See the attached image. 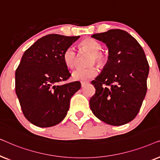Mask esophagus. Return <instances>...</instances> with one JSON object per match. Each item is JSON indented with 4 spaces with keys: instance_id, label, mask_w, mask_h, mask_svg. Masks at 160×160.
<instances>
[{
    "instance_id": "1",
    "label": "esophagus",
    "mask_w": 160,
    "mask_h": 160,
    "mask_svg": "<svg viewBox=\"0 0 160 160\" xmlns=\"http://www.w3.org/2000/svg\"><path fill=\"white\" fill-rule=\"evenodd\" d=\"M88 82H81V85H82V87H84L87 84H88Z\"/></svg>"
}]
</instances>
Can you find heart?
<instances>
[{"mask_svg":"<svg viewBox=\"0 0 160 160\" xmlns=\"http://www.w3.org/2000/svg\"><path fill=\"white\" fill-rule=\"evenodd\" d=\"M78 49L81 52H91L90 63L96 62L100 67L106 65L108 61V57L105 52L101 51L102 45L92 38H85L78 43ZM77 53L73 47H68L65 49L62 54L63 62L67 67L73 68L75 66ZM98 73V69L96 65H92L85 68H77L72 73V78L76 81L89 80L95 77Z\"/></svg>","mask_w":160,"mask_h":160,"instance_id":"heart-1","label":"heart"}]
</instances>
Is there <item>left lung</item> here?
Segmentation results:
<instances>
[{
	"label": "left lung",
	"instance_id": "8db88e82",
	"mask_svg": "<svg viewBox=\"0 0 160 160\" xmlns=\"http://www.w3.org/2000/svg\"><path fill=\"white\" fill-rule=\"evenodd\" d=\"M108 48V60L92 84L89 100L94 115L113 126L127 124L138 113L147 91L149 65L136 39L128 32L112 29L92 36Z\"/></svg>",
	"mask_w": 160,
	"mask_h": 160
}]
</instances>
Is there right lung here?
<instances>
[{"mask_svg": "<svg viewBox=\"0 0 160 160\" xmlns=\"http://www.w3.org/2000/svg\"><path fill=\"white\" fill-rule=\"evenodd\" d=\"M79 37L47 35L23 54L15 72V90L24 116L34 125L54 126L67 115L70 100L81 84H61L71 76L62 54Z\"/></svg>", "mask_w": 160, "mask_h": 160, "instance_id": "right-lung-1", "label": "right lung"}]
</instances>
